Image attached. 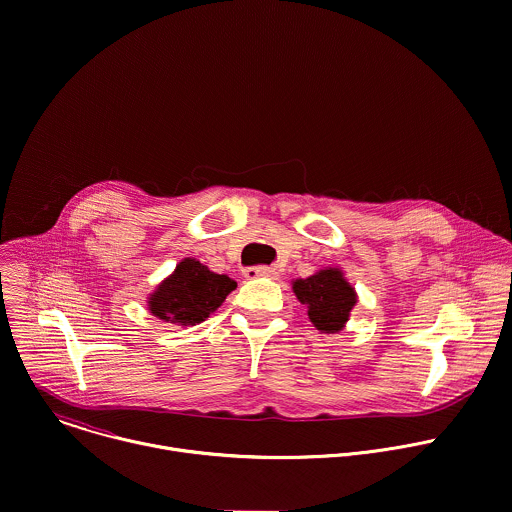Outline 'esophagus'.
<instances>
[{
	"label": "esophagus",
	"instance_id": "34e87169",
	"mask_svg": "<svg viewBox=\"0 0 512 512\" xmlns=\"http://www.w3.org/2000/svg\"><path fill=\"white\" fill-rule=\"evenodd\" d=\"M243 275H245L247 279H259V277L277 279V277H279V271H277V269H273V267H265V265H261V267H247V269L243 271Z\"/></svg>",
	"mask_w": 512,
	"mask_h": 512
}]
</instances>
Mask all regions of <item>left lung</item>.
<instances>
[{
  "label": "left lung",
  "instance_id": "left-lung-1",
  "mask_svg": "<svg viewBox=\"0 0 512 512\" xmlns=\"http://www.w3.org/2000/svg\"><path fill=\"white\" fill-rule=\"evenodd\" d=\"M291 289L299 303L307 307L313 327L321 333L342 331L358 303L356 287L339 267H321L305 279H293Z\"/></svg>",
  "mask_w": 512,
  "mask_h": 512
}]
</instances>
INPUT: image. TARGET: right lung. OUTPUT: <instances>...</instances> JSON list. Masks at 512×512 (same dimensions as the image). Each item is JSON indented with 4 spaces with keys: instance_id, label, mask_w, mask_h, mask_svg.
<instances>
[{
    "instance_id": "obj_1",
    "label": "right lung",
    "mask_w": 512,
    "mask_h": 512,
    "mask_svg": "<svg viewBox=\"0 0 512 512\" xmlns=\"http://www.w3.org/2000/svg\"><path fill=\"white\" fill-rule=\"evenodd\" d=\"M237 287L229 275L213 273L193 257H185L146 297L148 311L173 325H197L217 311Z\"/></svg>"
}]
</instances>
